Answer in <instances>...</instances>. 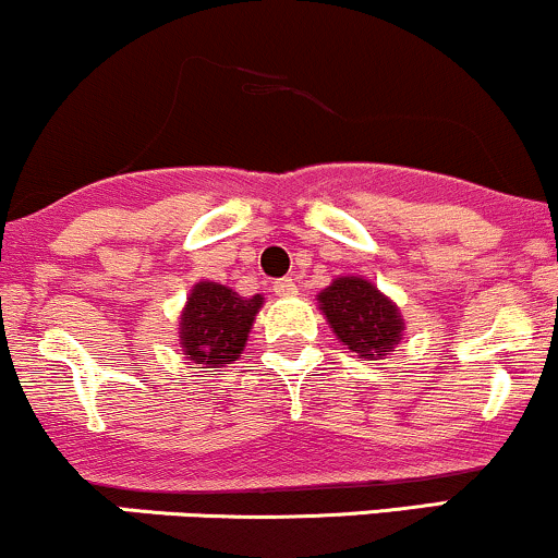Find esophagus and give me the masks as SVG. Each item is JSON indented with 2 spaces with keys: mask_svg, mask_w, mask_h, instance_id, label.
I'll return each mask as SVG.
<instances>
[{
  "mask_svg": "<svg viewBox=\"0 0 558 558\" xmlns=\"http://www.w3.org/2000/svg\"><path fill=\"white\" fill-rule=\"evenodd\" d=\"M274 292H277L279 298H292L298 292V284L292 277H284V279H277L274 281Z\"/></svg>",
  "mask_w": 558,
  "mask_h": 558,
  "instance_id": "1",
  "label": "esophagus"
}]
</instances>
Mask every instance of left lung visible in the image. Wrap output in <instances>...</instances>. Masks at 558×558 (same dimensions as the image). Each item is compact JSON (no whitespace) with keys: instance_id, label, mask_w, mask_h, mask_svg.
Listing matches in <instances>:
<instances>
[{"instance_id":"left-lung-1","label":"left lung","mask_w":558,"mask_h":558,"mask_svg":"<svg viewBox=\"0 0 558 558\" xmlns=\"http://www.w3.org/2000/svg\"><path fill=\"white\" fill-rule=\"evenodd\" d=\"M319 305L340 343L367 362L386 356L404 329L397 305L359 277L335 279L319 292Z\"/></svg>"}]
</instances>
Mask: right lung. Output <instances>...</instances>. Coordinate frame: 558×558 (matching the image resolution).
Returning <instances> with one entry per match:
<instances>
[{"label": "right lung", "mask_w": 558, "mask_h": 558, "mask_svg": "<svg viewBox=\"0 0 558 558\" xmlns=\"http://www.w3.org/2000/svg\"><path fill=\"white\" fill-rule=\"evenodd\" d=\"M260 305V295L239 298L229 287L199 281L191 290L181 319V343L189 359L205 367L236 362Z\"/></svg>", "instance_id": "add662e5"}]
</instances>
